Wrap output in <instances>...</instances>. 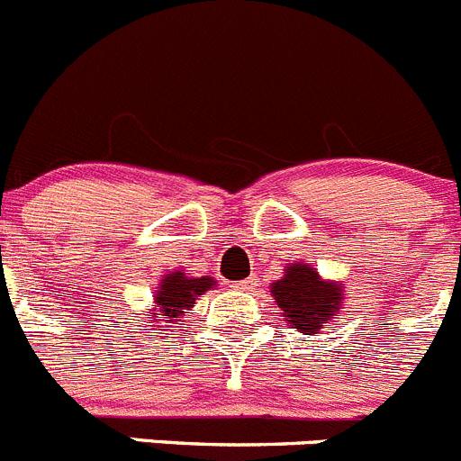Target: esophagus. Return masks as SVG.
<instances>
[{"label": "esophagus", "mask_w": 461, "mask_h": 461, "mask_svg": "<svg viewBox=\"0 0 461 461\" xmlns=\"http://www.w3.org/2000/svg\"><path fill=\"white\" fill-rule=\"evenodd\" d=\"M234 286H236V289H239V291H248V289H252V286H255V282H252V279L248 277V279H240V282H236Z\"/></svg>", "instance_id": "1"}]
</instances>
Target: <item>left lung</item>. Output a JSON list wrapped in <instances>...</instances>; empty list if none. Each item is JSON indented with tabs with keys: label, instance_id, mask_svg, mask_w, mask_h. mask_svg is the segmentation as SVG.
<instances>
[{
	"label": "left lung",
	"instance_id": "obj_1",
	"mask_svg": "<svg viewBox=\"0 0 461 461\" xmlns=\"http://www.w3.org/2000/svg\"><path fill=\"white\" fill-rule=\"evenodd\" d=\"M273 295L289 325L298 332H318L341 309L343 291L337 284L322 282L312 266L294 264L273 284Z\"/></svg>",
	"mask_w": 461,
	"mask_h": 461
}]
</instances>
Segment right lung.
I'll use <instances>...</instances> for the list:
<instances>
[{
  "label": "right lung",
  "instance_id": "add662e5",
  "mask_svg": "<svg viewBox=\"0 0 461 461\" xmlns=\"http://www.w3.org/2000/svg\"><path fill=\"white\" fill-rule=\"evenodd\" d=\"M213 286V279L211 277H186L184 273H172L166 275L158 284L157 291V307L158 313L154 316V322H161L163 318H172L177 321L182 313H186L184 309H191L195 304L197 295H202L204 291H209Z\"/></svg>",
  "mask_w": 461,
  "mask_h": 461
}]
</instances>
